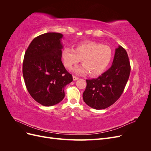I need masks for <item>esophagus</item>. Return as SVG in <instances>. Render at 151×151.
<instances>
[{
    "mask_svg": "<svg viewBox=\"0 0 151 151\" xmlns=\"http://www.w3.org/2000/svg\"><path fill=\"white\" fill-rule=\"evenodd\" d=\"M78 79H79V77H77L75 76H73V80L76 81V80H78Z\"/></svg>",
    "mask_w": 151,
    "mask_h": 151,
    "instance_id": "esophagus-1",
    "label": "esophagus"
}]
</instances>
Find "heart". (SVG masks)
<instances>
[{
  "mask_svg": "<svg viewBox=\"0 0 151 151\" xmlns=\"http://www.w3.org/2000/svg\"><path fill=\"white\" fill-rule=\"evenodd\" d=\"M113 56L111 48L101 43L87 42L77 45L75 49L65 48L62 51L64 65L70 70L81 59L83 65L76 67L77 74H88L91 76H98L106 70Z\"/></svg>",
  "mask_w": 151,
  "mask_h": 151,
  "instance_id": "heart-1",
  "label": "heart"
}]
</instances>
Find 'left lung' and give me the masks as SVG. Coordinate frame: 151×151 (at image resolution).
I'll return each instance as SVG.
<instances>
[{
    "label": "left lung",
    "instance_id": "8db88e82",
    "mask_svg": "<svg viewBox=\"0 0 151 151\" xmlns=\"http://www.w3.org/2000/svg\"><path fill=\"white\" fill-rule=\"evenodd\" d=\"M126 50L120 45L115 50L111 67L96 79L86 80L84 101L96 109H105L120 98L130 73Z\"/></svg>",
    "mask_w": 151,
    "mask_h": 151
}]
</instances>
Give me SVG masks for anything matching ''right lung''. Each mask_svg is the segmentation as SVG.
I'll return each mask as SVG.
<instances>
[{
	"label": "right lung",
	"instance_id": "obj_1",
	"mask_svg": "<svg viewBox=\"0 0 151 151\" xmlns=\"http://www.w3.org/2000/svg\"><path fill=\"white\" fill-rule=\"evenodd\" d=\"M58 33L35 38L24 54L22 74L27 90L36 102L50 106L65 97L64 88L73 81L62 62L61 39Z\"/></svg>",
	"mask_w": 151,
	"mask_h": 151
}]
</instances>
